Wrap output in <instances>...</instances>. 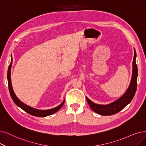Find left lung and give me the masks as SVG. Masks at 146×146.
Here are the masks:
<instances>
[{
  "mask_svg": "<svg viewBox=\"0 0 146 146\" xmlns=\"http://www.w3.org/2000/svg\"><path fill=\"white\" fill-rule=\"evenodd\" d=\"M136 56V51L134 49L132 75L131 83L126 93L119 100L108 105H98L93 103L86 97L87 103L93 111L102 115H111L117 113L131 102L135 94L137 87L138 69L135 62Z\"/></svg>",
  "mask_w": 146,
  "mask_h": 146,
  "instance_id": "obj_1",
  "label": "left lung"
}]
</instances>
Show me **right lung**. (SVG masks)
I'll list each match as a JSON object with an SVG mask.
<instances>
[{
  "instance_id": "right-lung-1",
  "label": "right lung",
  "mask_w": 146,
  "mask_h": 146,
  "mask_svg": "<svg viewBox=\"0 0 146 146\" xmlns=\"http://www.w3.org/2000/svg\"><path fill=\"white\" fill-rule=\"evenodd\" d=\"M11 65H12V62H11V64L9 65V66L8 68V74H7V78H8V88H9V91L10 93V95L11 98H12L13 101L15 102V104L17 105V106L20 107L22 110H23L27 112V113L30 114L34 116H37V117H45V116H48L51 114H53L57 112L58 110H60L61 107L63 106L64 103H65V101H63V102L58 107L47 110H39L38 109L33 108L32 107H29L25 104L22 102L20 101L16 95H15V93L13 91V89L12 87V84H11Z\"/></svg>"
}]
</instances>
